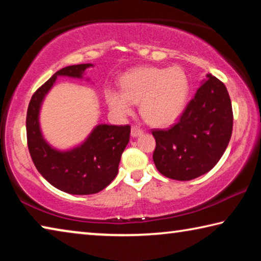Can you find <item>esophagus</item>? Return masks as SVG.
Returning <instances> with one entry per match:
<instances>
[{
  "label": "esophagus",
  "mask_w": 261,
  "mask_h": 261,
  "mask_svg": "<svg viewBox=\"0 0 261 261\" xmlns=\"http://www.w3.org/2000/svg\"><path fill=\"white\" fill-rule=\"evenodd\" d=\"M143 132H144L143 129H141V127H139V126L134 125L131 127V136L132 137H138V136L143 134Z\"/></svg>",
  "instance_id": "1"
}]
</instances>
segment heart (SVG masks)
<instances>
[{
	"label": "heart",
	"instance_id": "b5f03b06",
	"mask_svg": "<svg viewBox=\"0 0 261 261\" xmlns=\"http://www.w3.org/2000/svg\"><path fill=\"white\" fill-rule=\"evenodd\" d=\"M122 90L108 87L109 108L121 116L130 115L140 101V113L149 124L174 123L183 113L189 94V81L180 68L140 67L123 74Z\"/></svg>",
	"mask_w": 261,
	"mask_h": 261
}]
</instances>
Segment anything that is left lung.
<instances>
[{
  "mask_svg": "<svg viewBox=\"0 0 261 261\" xmlns=\"http://www.w3.org/2000/svg\"><path fill=\"white\" fill-rule=\"evenodd\" d=\"M232 107L224 84L206 74L177 123L169 129H153V161L168 178L190 180L213 168L230 140Z\"/></svg>",
  "mask_w": 261,
  "mask_h": 261,
  "instance_id": "8db88e82",
  "label": "left lung"
}]
</instances>
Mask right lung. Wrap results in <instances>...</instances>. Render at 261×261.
<instances>
[{
	"label": "right lung",
	"instance_id": "obj_1",
	"mask_svg": "<svg viewBox=\"0 0 261 261\" xmlns=\"http://www.w3.org/2000/svg\"><path fill=\"white\" fill-rule=\"evenodd\" d=\"M92 64L70 65L59 70L31 98L26 115L30 155L39 173L53 187L70 194H93L112 183L118 173L121 155L130 139V125L99 124L81 146L57 151L43 139L39 112L57 76L82 78Z\"/></svg>",
	"mask_w": 261,
	"mask_h": 261
}]
</instances>
